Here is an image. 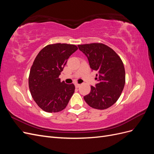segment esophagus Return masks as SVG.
<instances>
[{
  "instance_id": "obj_1",
  "label": "esophagus",
  "mask_w": 154,
  "mask_h": 154,
  "mask_svg": "<svg viewBox=\"0 0 154 154\" xmlns=\"http://www.w3.org/2000/svg\"><path fill=\"white\" fill-rule=\"evenodd\" d=\"M80 86V84H78V83H76L75 84V87H76V88H78Z\"/></svg>"
}]
</instances>
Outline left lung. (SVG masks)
<instances>
[{
    "label": "left lung",
    "mask_w": 154,
    "mask_h": 154,
    "mask_svg": "<svg viewBox=\"0 0 154 154\" xmlns=\"http://www.w3.org/2000/svg\"><path fill=\"white\" fill-rule=\"evenodd\" d=\"M88 58L90 67L98 72L97 83L91 86L88 94L83 97L92 108L104 110L118 101L125 83V71L122 59L115 51L103 44L78 45Z\"/></svg>",
    "instance_id": "8db88e82"
}]
</instances>
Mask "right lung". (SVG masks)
Returning a JSON list of instances; mask_svg holds the SVG:
<instances>
[{"instance_id": "1", "label": "right lung", "mask_w": 154, "mask_h": 154, "mask_svg": "<svg viewBox=\"0 0 154 154\" xmlns=\"http://www.w3.org/2000/svg\"><path fill=\"white\" fill-rule=\"evenodd\" d=\"M77 49L73 44H49L35 58L29 72V88L36 103L45 112L62 111L74 94L73 83L61 82L59 76L67 59Z\"/></svg>"}]
</instances>
